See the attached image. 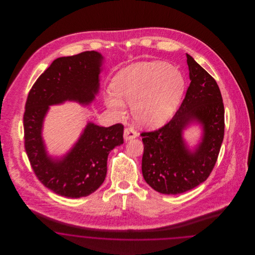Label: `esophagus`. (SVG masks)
Wrapping results in <instances>:
<instances>
[{
	"label": "esophagus",
	"instance_id": "34e87169",
	"mask_svg": "<svg viewBox=\"0 0 255 255\" xmlns=\"http://www.w3.org/2000/svg\"><path fill=\"white\" fill-rule=\"evenodd\" d=\"M136 135H137L136 131H135L133 128H132V127H127V128H125V130H124V139H125V140H130V139H132V138L136 137Z\"/></svg>",
	"mask_w": 255,
	"mask_h": 255
}]
</instances>
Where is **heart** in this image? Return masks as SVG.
Instances as JSON below:
<instances>
[{"mask_svg": "<svg viewBox=\"0 0 255 255\" xmlns=\"http://www.w3.org/2000/svg\"><path fill=\"white\" fill-rule=\"evenodd\" d=\"M184 77L168 63L140 62L122 69L113 81L114 94L104 96L110 109L123 115L132 105L137 123L156 127L167 122L177 108L183 91Z\"/></svg>", "mask_w": 255, "mask_h": 255, "instance_id": "b5f03b06", "label": "heart"}]
</instances>
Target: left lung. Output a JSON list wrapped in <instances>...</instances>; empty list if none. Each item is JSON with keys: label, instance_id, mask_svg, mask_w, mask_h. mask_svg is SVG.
Listing matches in <instances>:
<instances>
[{"label": "left lung", "instance_id": "left-lung-1", "mask_svg": "<svg viewBox=\"0 0 255 255\" xmlns=\"http://www.w3.org/2000/svg\"><path fill=\"white\" fill-rule=\"evenodd\" d=\"M190 85L173 118L162 127L142 132V175L162 194H181L205 182L218 158L225 133V109L215 79L186 54ZM204 128L200 145L189 151L182 130L191 122Z\"/></svg>", "mask_w": 255, "mask_h": 255}]
</instances>
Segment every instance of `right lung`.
Returning <instances> with one entry per match:
<instances>
[{"instance_id": "obj_1", "label": "right lung", "mask_w": 255, "mask_h": 255, "mask_svg": "<svg viewBox=\"0 0 255 255\" xmlns=\"http://www.w3.org/2000/svg\"><path fill=\"white\" fill-rule=\"evenodd\" d=\"M102 56L84 51L60 57L51 63L30 89L24 114V149L38 180L49 190L67 198H80L95 192L107 173L111 150L123 143V125L100 127L88 123L68 155L54 160L46 153L41 136L49 105L65 100L88 104L99 88Z\"/></svg>"}]
</instances>
